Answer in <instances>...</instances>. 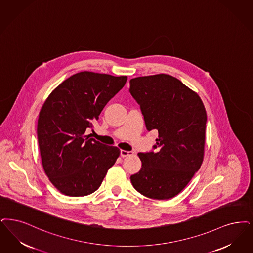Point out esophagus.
Returning a JSON list of instances; mask_svg holds the SVG:
<instances>
[{
  "label": "esophagus",
  "mask_w": 253,
  "mask_h": 253,
  "mask_svg": "<svg viewBox=\"0 0 253 253\" xmlns=\"http://www.w3.org/2000/svg\"><path fill=\"white\" fill-rule=\"evenodd\" d=\"M132 154H133V152H128V151H124V150L121 151V156L122 157H127V156H130Z\"/></svg>",
  "instance_id": "obj_1"
}]
</instances>
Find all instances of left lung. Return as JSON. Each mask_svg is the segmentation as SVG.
Instances as JSON below:
<instances>
[{"instance_id":"left-lung-1","label":"left lung","mask_w":253,"mask_h":253,"mask_svg":"<svg viewBox=\"0 0 253 253\" xmlns=\"http://www.w3.org/2000/svg\"><path fill=\"white\" fill-rule=\"evenodd\" d=\"M148 131L157 130L156 152H140L141 169L131 176L145 197L168 200L191 181L204 157L207 115L202 99L177 78L156 74L131 79Z\"/></svg>"}]
</instances>
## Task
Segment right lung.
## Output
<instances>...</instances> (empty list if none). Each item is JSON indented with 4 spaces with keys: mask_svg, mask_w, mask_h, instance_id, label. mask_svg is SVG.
Listing matches in <instances>:
<instances>
[{
    "mask_svg": "<svg viewBox=\"0 0 253 253\" xmlns=\"http://www.w3.org/2000/svg\"><path fill=\"white\" fill-rule=\"evenodd\" d=\"M126 81L127 76L82 71L61 83L42 105L38 121L41 162L62 194L95 192L120 156L119 148L95 140L86 131Z\"/></svg>",
    "mask_w": 253,
    "mask_h": 253,
    "instance_id": "1",
    "label": "right lung"
}]
</instances>
